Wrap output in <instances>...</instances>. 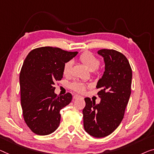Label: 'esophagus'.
Here are the masks:
<instances>
[{"label":"esophagus","instance_id":"esophagus-1","mask_svg":"<svg viewBox=\"0 0 154 154\" xmlns=\"http://www.w3.org/2000/svg\"><path fill=\"white\" fill-rule=\"evenodd\" d=\"M79 98H83V97H81L80 95H75L74 96H73V99H74V100L79 99Z\"/></svg>","mask_w":154,"mask_h":154}]
</instances>
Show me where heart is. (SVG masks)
Masks as SVG:
<instances>
[{"label":"heart","mask_w":154,"mask_h":154,"mask_svg":"<svg viewBox=\"0 0 154 154\" xmlns=\"http://www.w3.org/2000/svg\"><path fill=\"white\" fill-rule=\"evenodd\" d=\"M79 60L90 70H95L96 68L99 67L100 64V59L90 52H85L82 53L79 57ZM72 66V61H68L65 63L63 68V74L64 76L68 77L70 75ZM71 88L77 93H83L86 90V86L82 83H73L71 85Z\"/></svg>","instance_id":"b5f03b06"}]
</instances>
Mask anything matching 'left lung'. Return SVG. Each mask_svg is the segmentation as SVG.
<instances>
[{"label": "left lung", "instance_id": "obj_1", "mask_svg": "<svg viewBox=\"0 0 154 154\" xmlns=\"http://www.w3.org/2000/svg\"><path fill=\"white\" fill-rule=\"evenodd\" d=\"M97 53L103 57L105 71L97 84L100 91V104L84 99V127L89 135L103 137L112 134L120 125L131 95L132 70L128 59L115 50L102 49Z\"/></svg>", "mask_w": 154, "mask_h": 154}]
</instances>
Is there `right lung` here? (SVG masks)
I'll list each match as a JSON object with an SVG mask.
<instances>
[{
    "mask_svg": "<svg viewBox=\"0 0 154 154\" xmlns=\"http://www.w3.org/2000/svg\"><path fill=\"white\" fill-rule=\"evenodd\" d=\"M59 48L41 47L27 54L20 70V103L26 125L34 134L45 136L58 128L60 110L72 95L57 96L54 83L63 78L64 64L77 54Z\"/></svg>",
    "mask_w": 154,
    "mask_h": 154,
    "instance_id": "right-lung-1",
    "label": "right lung"
}]
</instances>
